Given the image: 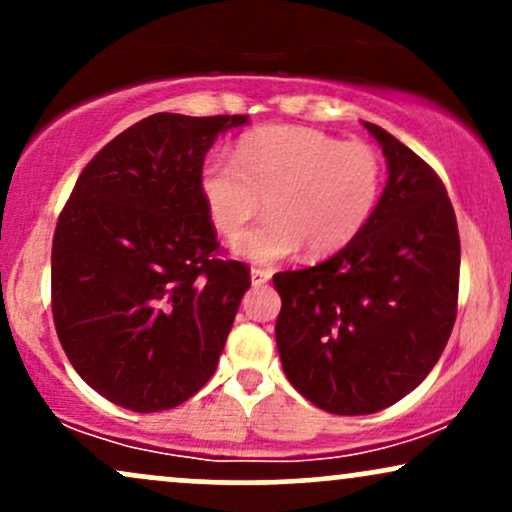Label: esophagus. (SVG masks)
<instances>
[{"label":"esophagus","instance_id":"1","mask_svg":"<svg viewBox=\"0 0 512 512\" xmlns=\"http://www.w3.org/2000/svg\"><path fill=\"white\" fill-rule=\"evenodd\" d=\"M269 279H272V272H267V269H260V267L250 269V281H252V286H264Z\"/></svg>","mask_w":512,"mask_h":512}]
</instances>
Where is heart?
Masks as SVG:
<instances>
[{"mask_svg": "<svg viewBox=\"0 0 512 512\" xmlns=\"http://www.w3.org/2000/svg\"><path fill=\"white\" fill-rule=\"evenodd\" d=\"M383 187L373 149L313 127L272 125L240 139L236 158L211 154L199 192L216 231L233 236L264 207L272 214L231 240L233 255L274 264L303 248L339 252L363 231Z\"/></svg>", "mask_w": 512, "mask_h": 512, "instance_id": "b5f03b06", "label": "heart"}]
</instances>
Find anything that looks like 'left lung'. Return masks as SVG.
I'll use <instances>...</instances> for the list:
<instances>
[{"instance_id": "8db88e82", "label": "left lung", "mask_w": 512, "mask_h": 512, "mask_svg": "<svg viewBox=\"0 0 512 512\" xmlns=\"http://www.w3.org/2000/svg\"><path fill=\"white\" fill-rule=\"evenodd\" d=\"M387 182L363 231L330 260L274 274L286 378L330 414H375L436 366L457 315L460 233L443 182L409 146L363 122Z\"/></svg>"}]
</instances>
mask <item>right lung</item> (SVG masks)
<instances>
[{
	"label": "right lung",
	"instance_id": "right-lung-1",
	"mask_svg": "<svg viewBox=\"0 0 512 512\" xmlns=\"http://www.w3.org/2000/svg\"><path fill=\"white\" fill-rule=\"evenodd\" d=\"M248 115L156 113L105 144L76 180L52 240V317L98 395L151 414L207 385L250 289L219 260L199 192L216 137Z\"/></svg>",
	"mask_w": 512,
	"mask_h": 512
}]
</instances>
